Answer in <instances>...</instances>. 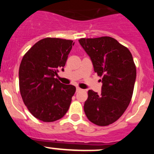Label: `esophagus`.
Returning a JSON list of instances; mask_svg holds the SVG:
<instances>
[{"label": "esophagus", "mask_w": 154, "mask_h": 154, "mask_svg": "<svg viewBox=\"0 0 154 154\" xmlns=\"http://www.w3.org/2000/svg\"><path fill=\"white\" fill-rule=\"evenodd\" d=\"M82 89H80V88H79V87H76V92H79V91H81Z\"/></svg>", "instance_id": "esophagus-1"}]
</instances>
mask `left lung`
Segmentation results:
<instances>
[{"label":"left lung","mask_w":154,"mask_h":154,"mask_svg":"<svg viewBox=\"0 0 154 154\" xmlns=\"http://www.w3.org/2000/svg\"><path fill=\"white\" fill-rule=\"evenodd\" d=\"M79 42L103 83L100 94L89 90L84 111L94 124L108 126L123 115L131 100L137 77L133 56L127 48L111 37Z\"/></svg>","instance_id":"obj_1"}]
</instances>
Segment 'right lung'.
<instances>
[{
    "instance_id": "right-lung-1",
    "label": "right lung",
    "mask_w": 154,
    "mask_h": 154,
    "mask_svg": "<svg viewBox=\"0 0 154 154\" xmlns=\"http://www.w3.org/2000/svg\"><path fill=\"white\" fill-rule=\"evenodd\" d=\"M73 41L46 38L24 55L19 68V86L24 103L32 115L49 123L61 119L75 92L72 85L61 83L55 76L64 66Z\"/></svg>"
}]
</instances>
